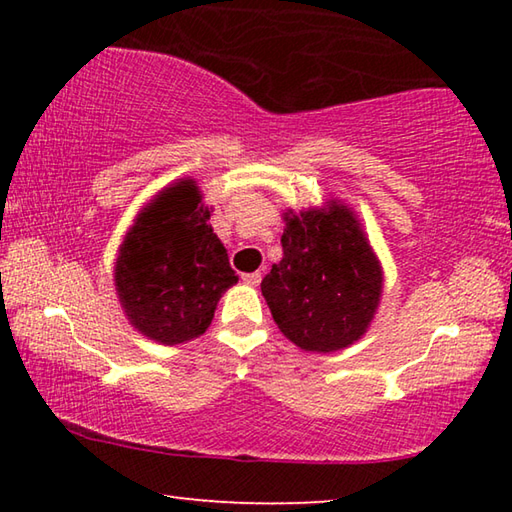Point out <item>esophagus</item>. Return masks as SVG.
Here are the masks:
<instances>
[{"label": "esophagus", "mask_w": 512, "mask_h": 512, "mask_svg": "<svg viewBox=\"0 0 512 512\" xmlns=\"http://www.w3.org/2000/svg\"><path fill=\"white\" fill-rule=\"evenodd\" d=\"M241 280H244L246 284H250V287H257V284L262 282V273H259V271L244 273V275H241Z\"/></svg>", "instance_id": "obj_1"}]
</instances>
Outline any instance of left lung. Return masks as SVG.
I'll list each match as a JSON object with an SVG mask.
<instances>
[{
	"instance_id": "1",
	"label": "left lung",
	"mask_w": 512,
	"mask_h": 512,
	"mask_svg": "<svg viewBox=\"0 0 512 512\" xmlns=\"http://www.w3.org/2000/svg\"><path fill=\"white\" fill-rule=\"evenodd\" d=\"M282 219L284 257L262 280L275 325L305 352L350 348L368 332L384 289L363 223L339 198Z\"/></svg>"
}]
</instances>
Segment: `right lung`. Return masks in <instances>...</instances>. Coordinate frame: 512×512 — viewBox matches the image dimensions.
<instances>
[{
    "instance_id": "1",
    "label": "right lung",
    "mask_w": 512,
    "mask_h": 512,
    "mask_svg": "<svg viewBox=\"0 0 512 512\" xmlns=\"http://www.w3.org/2000/svg\"><path fill=\"white\" fill-rule=\"evenodd\" d=\"M212 207L194 178H178L146 203L117 250L112 282L137 332L160 345L205 334L216 305L239 277L214 235Z\"/></svg>"
}]
</instances>
